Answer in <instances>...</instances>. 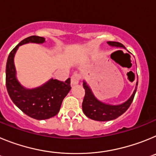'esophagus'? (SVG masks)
I'll list each match as a JSON object with an SVG mask.
<instances>
[{
  "label": "esophagus",
  "instance_id": "obj_1",
  "mask_svg": "<svg viewBox=\"0 0 156 156\" xmlns=\"http://www.w3.org/2000/svg\"><path fill=\"white\" fill-rule=\"evenodd\" d=\"M80 82V75L76 73L73 74L71 76V83L72 85H76L78 84Z\"/></svg>",
  "mask_w": 156,
  "mask_h": 156
}]
</instances>
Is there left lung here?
I'll return each instance as SVG.
<instances>
[{"instance_id": "8db88e82", "label": "left lung", "mask_w": 156, "mask_h": 156, "mask_svg": "<svg viewBox=\"0 0 156 156\" xmlns=\"http://www.w3.org/2000/svg\"><path fill=\"white\" fill-rule=\"evenodd\" d=\"M107 44L111 47L126 49V48L119 42L108 41ZM137 83H138V81L137 80L136 87H135L133 94L125 102L119 105H109L98 100L94 96L91 89L89 87V85L87 83L86 81L83 80V86L85 89V96L82 103V108L83 113L88 118L96 121H101V122L113 120V119H116L124 113L128 109L129 105H131L133 98H134L135 93L137 91Z\"/></svg>"}]
</instances>
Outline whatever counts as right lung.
<instances>
[{"label": "right lung", "instance_id": "right-lung-1", "mask_svg": "<svg viewBox=\"0 0 156 156\" xmlns=\"http://www.w3.org/2000/svg\"><path fill=\"white\" fill-rule=\"evenodd\" d=\"M45 38L31 36L23 40L8 55L6 64V87L14 104L31 118L38 120L50 119L58 114L63 99L71 90L70 78L65 82L53 78L35 88H26L19 82L14 58L21 45L35 43L43 44Z\"/></svg>", "mask_w": 156, "mask_h": 156}]
</instances>
